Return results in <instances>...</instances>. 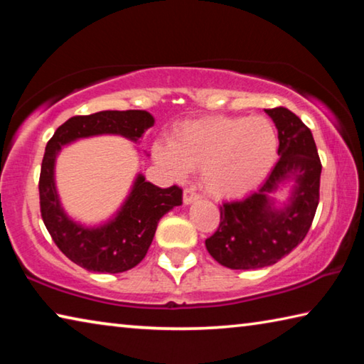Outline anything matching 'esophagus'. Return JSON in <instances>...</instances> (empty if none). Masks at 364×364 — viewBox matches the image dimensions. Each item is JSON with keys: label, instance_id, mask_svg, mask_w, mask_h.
<instances>
[{"label": "esophagus", "instance_id": "1", "mask_svg": "<svg viewBox=\"0 0 364 364\" xmlns=\"http://www.w3.org/2000/svg\"><path fill=\"white\" fill-rule=\"evenodd\" d=\"M199 197L200 196L197 194L193 188H186V189H184V193H183V202L186 205H189V204H193V202L199 199Z\"/></svg>", "mask_w": 364, "mask_h": 364}]
</instances>
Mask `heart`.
<instances>
[{
    "label": "heart",
    "mask_w": 364,
    "mask_h": 364,
    "mask_svg": "<svg viewBox=\"0 0 364 364\" xmlns=\"http://www.w3.org/2000/svg\"><path fill=\"white\" fill-rule=\"evenodd\" d=\"M278 132L267 117H208L186 122L154 157L176 178L200 168L208 194L232 199L257 188L278 159Z\"/></svg>",
    "instance_id": "heart-1"
}]
</instances>
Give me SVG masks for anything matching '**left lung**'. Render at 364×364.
Wrapping results in <instances>:
<instances>
[{
  "instance_id": "left-lung-1",
  "label": "left lung",
  "mask_w": 364,
  "mask_h": 364,
  "mask_svg": "<svg viewBox=\"0 0 364 364\" xmlns=\"http://www.w3.org/2000/svg\"><path fill=\"white\" fill-rule=\"evenodd\" d=\"M279 138V160L258 191L220 207V226L205 239L215 260L231 269H257L279 262L304 241L319 202V160L315 139L286 107L264 109ZM289 181L291 196L282 208L272 194Z\"/></svg>"
}]
</instances>
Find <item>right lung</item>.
Returning <instances> with one entry per match:
<instances>
[{
  "label": "right lung",
  "mask_w": 364,
  "mask_h": 364,
  "mask_svg": "<svg viewBox=\"0 0 364 364\" xmlns=\"http://www.w3.org/2000/svg\"><path fill=\"white\" fill-rule=\"evenodd\" d=\"M152 125L154 117L146 110H102L72 117L48 141L38 183L41 218L59 250L78 267L112 274L136 267L149 250L159 220L183 204V189H162L139 173L114 218L100 226H85L60 205L54 181L58 154L65 144L97 134H120L136 143Z\"/></svg>",
  "instance_id": "obj_1"
}]
</instances>
